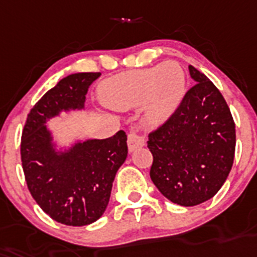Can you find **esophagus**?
Wrapping results in <instances>:
<instances>
[{
  "instance_id": "obj_1",
  "label": "esophagus",
  "mask_w": 257,
  "mask_h": 257,
  "mask_svg": "<svg viewBox=\"0 0 257 257\" xmlns=\"http://www.w3.org/2000/svg\"><path fill=\"white\" fill-rule=\"evenodd\" d=\"M145 146V139L137 131H132L128 135V149L129 152H135L136 149Z\"/></svg>"
}]
</instances>
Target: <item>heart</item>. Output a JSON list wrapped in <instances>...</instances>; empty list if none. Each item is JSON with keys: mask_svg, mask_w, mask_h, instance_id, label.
<instances>
[{"mask_svg": "<svg viewBox=\"0 0 257 257\" xmlns=\"http://www.w3.org/2000/svg\"><path fill=\"white\" fill-rule=\"evenodd\" d=\"M185 92V73L176 61L122 73L102 86V102L116 111L144 105L150 125H161L175 112Z\"/></svg>", "mask_w": 257, "mask_h": 257, "instance_id": "heart-1", "label": "heart"}]
</instances>
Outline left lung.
<instances>
[{
	"label": "left lung",
	"instance_id": "8db88e82",
	"mask_svg": "<svg viewBox=\"0 0 257 257\" xmlns=\"http://www.w3.org/2000/svg\"><path fill=\"white\" fill-rule=\"evenodd\" d=\"M188 69L196 85L148 141L153 183L182 206L208 201L221 189L231 171L236 141L225 98L205 74Z\"/></svg>",
	"mask_w": 257,
	"mask_h": 257
}]
</instances>
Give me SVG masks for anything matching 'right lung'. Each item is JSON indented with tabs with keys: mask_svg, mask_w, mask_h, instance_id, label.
<instances>
[{
	"mask_svg": "<svg viewBox=\"0 0 257 257\" xmlns=\"http://www.w3.org/2000/svg\"><path fill=\"white\" fill-rule=\"evenodd\" d=\"M99 77L100 73H75L62 78L32 107L23 128L21 158L30 193L62 225H90L102 217L116 172L128 155L124 131L57 150L47 125L61 112L85 108L88 87Z\"/></svg>",
	"mask_w": 257,
	"mask_h": 257,
	"instance_id": "1",
	"label": "right lung"
}]
</instances>
